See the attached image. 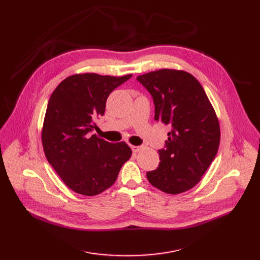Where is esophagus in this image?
Here are the masks:
<instances>
[{
  "label": "esophagus",
  "instance_id": "1",
  "mask_svg": "<svg viewBox=\"0 0 260 260\" xmlns=\"http://www.w3.org/2000/svg\"><path fill=\"white\" fill-rule=\"evenodd\" d=\"M143 148V146L142 145H140V146H132V149H133V152L134 153H138V152H140L141 151V149Z\"/></svg>",
  "mask_w": 260,
  "mask_h": 260
}]
</instances>
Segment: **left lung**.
Listing matches in <instances>:
<instances>
[{
	"label": "left lung",
	"instance_id": "8db88e82",
	"mask_svg": "<svg viewBox=\"0 0 260 260\" xmlns=\"http://www.w3.org/2000/svg\"><path fill=\"white\" fill-rule=\"evenodd\" d=\"M137 80L152 94L155 120L172 127L159 151V167L146 173L147 180L167 194L186 192L217 155L220 127L215 109L198 80L184 71L163 68Z\"/></svg>",
	"mask_w": 260,
	"mask_h": 260
}]
</instances>
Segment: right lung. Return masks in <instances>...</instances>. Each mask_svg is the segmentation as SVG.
Wrapping results in <instances>:
<instances>
[{
  "label": "right lung",
  "instance_id": "add662e5",
  "mask_svg": "<svg viewBox=\"0 0 260 260\" xmlns=\"http://www.w3.org/2000/svg\"><path fill=\"white\" fill-rule=\"evenodd\" d=\"M131 77L76 74L64 79L50 95L43 149L63 182L78 194L94 196L111 187L132 156L125 142L111 143L91 135L94 120L104 115L109 93Z\"/></svg>",
  "mask_w": 260,
  "mask_h": 260
}]
</instances>
